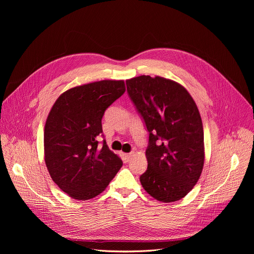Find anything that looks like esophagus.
<instances>
[{"instance_id":"1","label":"esophagus","mask_w":254,"mask_h":254,"mask_svg":"<svg viewBox=\"0 0 254 254\" xmlns=\"http://www.w3.org/2000/svg\"><path fill=\"white\" fill-rule=\"evenodd\" d=\"M131 156H132V153H128V154H125V161L126 162H128L129 160H130V158H131Z\"/></svg>"}]
</instances>
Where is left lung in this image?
I'll use <instances>...</instances> for the list:
<instances>
[{
  "label": "left lung",
  "mask_w": 254,
  "mask_h": 254,
  "mask_svg": "<svg viewBox=\"0 0 254 254\" xmlns=\"http://www.w3.org/2000/svg\"><path fill=\"white\" fill-rule=\"evenodd\" d=\"M127 89L149 131L142 188L164 203L184 198L204 166V131L198 107L180 83L161 76L127 79Z\"/></svg>",
  "instance_id": "left-lung-1"
}]
</instances>
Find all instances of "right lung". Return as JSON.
<instances>
[{
	"instance_id": "1",
	"label": "right lung",
	"mask_w": 254,
	"mask_h": 254,
	"mask_svg": "<svg viewBox=\"0 0 254 254\" xmlns=\"http://www.w3.org/2000/svg\"><path fill=\"white\" fill-rule=\"evenodd\" d=\"M126 91L124 80H101L63 92L44 128L45 164L54 183L68 196L89 200L102 193L123 166L103 140L106 108Z\"/></svg>"
}]
</instances>
